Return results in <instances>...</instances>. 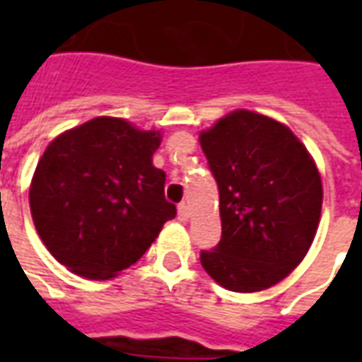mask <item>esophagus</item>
Masks as SVG:
<instances>
[{
    "instance_id": "1",
    "label": "esophagus",
    "mask_w": 362,
    "mask_h": 362,
    "mask_svg": "<svg viewBox=\"0 0 362 362\" xmlns=\"http://www.w3.org/2000/svg\"><path fill=\"white\" fill-rule=\"evenodd\" d=\"M178 219H180L182 223H186V221L189 219V207L186 204L178 205Z\"/></svg>"
}]
</instances>
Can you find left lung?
I'll list each match as a JSON object with an SVG mask.
<instances>
[{"instance_id":"left-lung-1","label":"left lung","mask_w":362,"mask_h":362,"mask_svg":"<svg viewBox=\"0 0 362 362\" xmlns=\"http://www.w3.org/2000/svg\"><path fill=\"white\" fill-rule=\"evenodd\" d=\"M219 188L221 233L202 266L221 287L256 293L293 272L310 248L322 180L295 134L275 119L236 110L199 135Z\"/></svg>"}]
</instances>
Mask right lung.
<instances>
[{"label":"right lung","mask_w":362,"mask_h":362,"mask_svg":"<svg viewBox=\"0 0 362 362\" xmlns=\"http://www.w3.org/2000/svg\"><path fill=\"white\" fill-rule=\"evenodd\" d=\"M158 145V132L100 116L46 147L28 199L36 230L59 264L87 279H110L176 217L165 199V170L153 166Z\"/></svg>","instance_id":"obj_1"}]
</instances>
